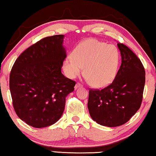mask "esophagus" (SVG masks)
Returning a JSON list of instances; mask_svg holds the SVG:
<instances>
[{
    "label": "esophagus",
    "instance_id": "1",
    "mask_svg": "<svg viewBox=\"0 0 156 156\" xmlns=\"http://www.w3.org/2000/svg\"><path fill=\"white\" fill-rule=\"evenodd\" d=\"M81 87H82V85L80 83H76L75 84V87H74V89H75V90H76V89H77L78 88H81Z\"/></svg>",
    "mask_w": 156,
    "mask_h": 156
}]
</instances>
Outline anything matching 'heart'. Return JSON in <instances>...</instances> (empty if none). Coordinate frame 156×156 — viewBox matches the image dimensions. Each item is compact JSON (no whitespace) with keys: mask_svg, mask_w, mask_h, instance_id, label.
I'll list each match as a JSON object with an SVG mask.
<instances>
[{"mask_svg":"<svg viewBox=\"0 0 156 156\" xmlns=\"http://www.w3.org/2000/svg\"><path fill=\"white\" fill-rule=\"evenodd\" d=\"M119 64V53L113 45L89 39L77 45L63 61L62 69L67 77L74 79L83 68L86 79L94 87L110 84L115 77Z\"/></svg>","mask_w":156,"mask_h":156,"instance_id":"heart-1","label":"heart"}]
</instances>
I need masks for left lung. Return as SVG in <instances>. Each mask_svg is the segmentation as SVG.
I'll return each instance as SVG.
<instances>
[{"label":"left lung","instance_id":"left-lung-1","mask_svg":"<svg viewBox=\"0 0 156 156\" xmlns=\"http://www.w3.org/2000/svg\"><path fill=\"white\" fill-rule=\"evenodd\" d=\"M122 64L111 84L101 90H89L88 109L99 125L118 127L129 120L141 105L145 69L138 57L118 43Z\"/></svg>","mask_w":156,"mask_h":156}]
</instances>
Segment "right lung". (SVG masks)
I'll use <instances>...</instances> for the list:
<instances>
[{"mask_svg":"<svg viewBox=\"0 0 156 156\" xmlns=\"http://www.w3.org/2000/svg\"><path fill=\"white\" fill-rule=\"evenodd\" d=\"M62 34L46 37L26 49L13 65L10 90L17 116L36 128L55 123L76 82L61 73L67 56Z\"/></svg>","mask_w":156,"mask_h":156,"instance_id":"right-lung-1","label":"right lung"}]
</instances>
